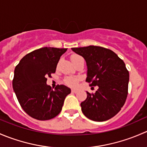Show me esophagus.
<instances>
[{"mask_svg":"<svg viewBox=\"0 0 147 147\" xmlns=\"http://www.w3.org/2000/svg\"><path fill=\"white\" fill-rule=\"evenodd\" d=\"M71 92H72V93H77L78 92V90H75V89H72V90H71Z\"/></svg>","mask_w":147,"mask_h":147,"instance_id":"obj_1","label":"esophagus"}]
</instances>
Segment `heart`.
I'll return each instance as SVG.
<instances>
[{
    "label": "heart",
    "instance_id": "obj_1",
    "mask_svg": "<svg viewBox=\"0 0 147 147\" xmlns=\"http://www.w3.org/2000/svg\"><path fill=\"white\" fill-rule=\"evenodd\" d=\"M81 56L78 55H74L71 57V59H72V61L74 62L75 60H78V59L81 58ZM78 78H72V77H69V78H67L65 79V84H67L69 87H76L77 84H78Z\"/></svg>",
    "mask_w": 147,
    "mask_h": 147
}]
</instances>
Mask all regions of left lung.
<instances>
[{
    "label": "left lung",
    "instance_id": "left-lung-1",
    "mask_svg": "<svg viewBox=\"0 0 147 147\" xmlns=\"http://www.w3.org/2000/svg\"><path fill=\"white\" fill-rule=\"evenodd\" d=\"M87 63L86 82L98 86L94 94L87 92L80 104L84 116L96 121L113 117L124 106L128 94L129 73L125 64L112 50L100 46L72 47Z\"/></svg>",
    "mask_w": 147,
    "mask_h": 147
}]
</instances>
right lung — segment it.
I'll return each mask as SVG.
<instances>
[{
    "mask_svg": "<svg viewBox=\"0 0 147 147\" xmlns=\"http://www.w3.org/2000/svg\"><path fill=\"white\" fill-rule=\"evenodd\" d=\"M67 48L45 47L25 55L15 68L13 88L23 110L38 120H48L61 112L69 87L57 84L53 90L47 78L55 73Z\"/></svg>",
    "mask_w": 147,
    "mask_h": 147,
    "instance_id": "obj_1",
    "label": "right lung"
}]
</instances>
